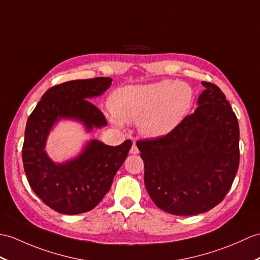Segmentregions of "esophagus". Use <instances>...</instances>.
Instances as JSON below:
<instances>
[{
  "label": "esophagus",
  "instance_id": "obj_1",
  "mask_svg": "<svg viewBox=\"0 0 260 260\" xmlns=\"http://www.w3.org/2000/svg\"><path fill=\"white\" fill-rule=\"evenodd\" d=\"M129 153H131V154H133V155H136V154L140 153V150H138V148H137V146H136V144H135V143L133 144V146H132L131 150H129Z\"/></svg>",
  "mask_w": 260,
  "mask_h": 260
}]
</instances>
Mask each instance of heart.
I'll use <instances>...</instances> for the list:
<instances>
[{
  "label": "heart",
  "mask_w": 260,
  "mask_h": 260,
  "mask_svg": "<svg viewBox=\"0 0 260 260\" xmlns=\"http://www.w3.org/2000/svg\"><path fill=\"white\" fill-rule=\"evenodd\" d=\"M192 103V89L184 82L159 81L119 87L112 93L111 122L118 127L124 123L137 124L144 137L168 134L180 123Z\"/></svg>",
  "instance_id": "obj_1"
}]
</instances>
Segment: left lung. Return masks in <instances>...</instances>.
Masks as SVG:
<instances>
[{"mask_svg":"<svg viewBox=\"0 0 260 260\" xmlns=\"http://www.w3.org/2000/svg\"><path fill=\"white\" fill-rule=\"evenodd\" d=\"M198 107L167 135L136 143L144 183L157 207L191 216L217 206L239 166V125L218 86L202 82Z\"/></svg>","mask_w":260,"mask_h":260,"instance_id":"obj_1","label":"left lung"}]
</instances>
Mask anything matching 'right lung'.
<instances>
[{
	"label": "right lung",
	"mask_w": 260,
	"mask_h": 260,
	"mask_svg": "<svg viewBox=\"0 0 260 260\" xmlns=\"http://www.w3.org/2000/svg\"><path fill=\"white\" fill-rule=\"evenodd\" d=\"M112 81L95 77L53 86L27 119L22 149L24 171L33 191L57 213L77 215L98 206L127 157L129 140L118 146L92 140L80 155L64 162H54L45 152L48 134L59 119L77 120L87 132L107 125L103 113L88 100L104 93Z\"/></svg>",
	"instance_id": "obj_1"
}]
</instances>
